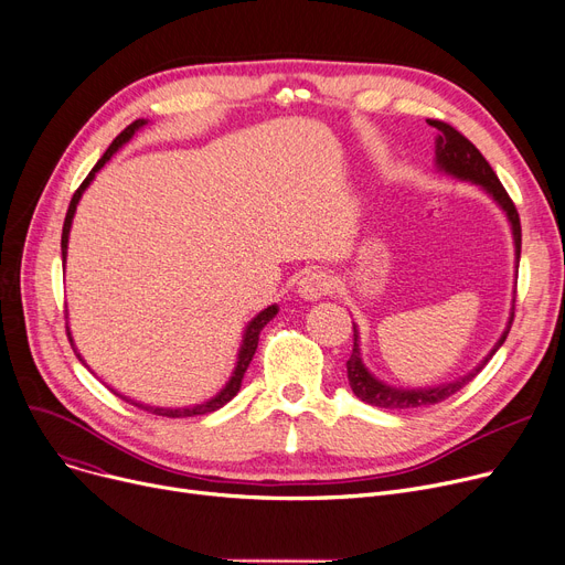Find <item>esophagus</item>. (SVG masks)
I'll return each instance as SVG.
<instances>
[{"mask_svg":"<svg viewBox=\"0 0 565 565\" xmlns=\"http://www.w3.org/2000/svg\"><path fill=\"white\" fill-rule=\"evenodd\" d=\"M334 290V277L324 270H309L300 279L298 292L305 300H320L322 295H330Z\"/></svg>","mask_w":565,"mask_h":565,"instance_id":"1","label":"esophagus"}]
</instances>
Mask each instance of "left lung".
Returning a JSON list of instances; mask_svg holds the SVG:
<instances>
[{
	"mask_svg": "<svg viewBox=\"0 0 565 565\" xmlns=\"http://www.w3.org/2000/svg\"><path fill=\"white\" fill-rule=\"evenodd\" d=\"M428 126H433L439 135H437V164L439 169H444L447 173L462 178V181H471L481 185L488 194H492V199L507 211L511 226H513V237H515V254H518V263H520V252H522V226H520V215H518V207L513 203V199L509 196V192L503 190V185L499 183L497 173L492 171V167L488 164V160L481 156V151L477 146H473L462 132H458L454 126L437 121V118H428ZM515 316V313H513ZM513 316L509 320V328L507 332L501 334L499 343L492 348V352L488 358L473 369L469 375L451 382V384H441V387L435 390H396L390 387V384H384L380 380H375L366 366L362 364L360 358V343H358V328L352 324L354 330V345L350 352V360L345 362L348 366V382L354 392V396L362 398L369 405L375 407H384V409H409V407H422V405H435L447 401L449 396H454L456 392H460L467 382H471L473 377L479 375V371L492 360V354L499 350V345L507 341L509 332H511V324H513Z\"/></svg>",
	"mask_w": 565,
	"mask_h": 565,
	"instance_id": "8db88e82",
	"label": "left lung"
}]
</instances>
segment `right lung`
Returning <instances> with one entry per match:
<instances>
[{
	"instance_id": "1",
	"label": "right lung",
	"mask_w": 565,
	"mask_h": 565,
	"mask_svg": "<svg viewBox=\"0 0 565 565\" xmlns=\"http://www.w3.org/2000/svg\"><path fill=\"white\" fill-rule=\"evenodd\" d=\"M141 126H146V121L143 118H137V121H132L121 135H118L111 143H109V148L105 151V156L96 162V167L88 171V175L84 178L82 181V185L75 190V194H73V199H71V205H68V213H66V220H64V231H62V256H64V260H66V249H68V231H71V222H73V215H75V207H77V201H79V196H82V192L88 188V183L94 181V175H96V171L118 151V148H121ZM277 316V307L273 305V307H267L265 311H260L249 324H247V330H245V339H243V345H241V354H237V366H235V371H233V375H231V380H228V384L226 387L215 396V398H211L207 403H201V405H194V407H178V409H171V407H151V405H141V403H137V401H132V398H126V396H121V394H116L114 390V394L116 396H121L126 403H130V405H135V407H141V409H146V412H151V414H158V417H169V419H178V417H196V414H207V412H215V409H220L222 405H226L237 392H241V384H243V377H245V371H247V366L252 364V358H254V352H256V348H258V334H260V330L265 328L267 322H270L273 318ZM68 341H73L71 339V332H68ZM79 358V354H77ZM79 362H82V358H79Z\"/></svg>"
}]
</instances>
